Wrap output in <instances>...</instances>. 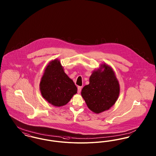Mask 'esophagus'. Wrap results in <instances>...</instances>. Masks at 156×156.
<instances>
[{
  "label": "esophagus",
  "mask_w": 156,
  "mask_h": 156,
  "mask_svg": "<svg viewBox=\"0 0 156 156\" xmlns=\"http://www.w3.org/2000/svg\"><path fill=\"white\" fill-rule=\"evenodd\" d=\"M81 89L82 87H78V94H80V93L81 92Z\"/></svg>",
  "instance_id": "obj_1"
}]
</instances>
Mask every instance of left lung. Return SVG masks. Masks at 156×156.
<instances>
[{
    "instance_id": "left-lung-1",
    "label": "left lung",
    "mask_w": 156,
    "mask_h": 156,
    "mask_svg": "<svg viewBox=\"0 0 156 156\" xmlns=\"http://www.w3.org/2000/svg\"><path fill=\"white\" fill-rule=\"evenodd\" d=\"M120 85L113 68L102 64L89 77V83L81 91V95L89 109L95 113L109 110L116 103Z\"/></svg>"
}]
</instances>
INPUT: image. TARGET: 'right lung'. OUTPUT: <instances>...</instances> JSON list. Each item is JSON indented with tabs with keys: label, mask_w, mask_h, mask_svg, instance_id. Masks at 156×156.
I'll return each mask as SVG.
<instances>
[{
	"label": "right lung",
	"mask_w": 156,
	"mask_h": 156,
	"mask_svg": "<svg viewBox=\"0 0 156 156\" xmlns=\"http://www.w3.org/2000/svg\"><path fill=\"white\" fill-rule=\"evenodd\" d=\"M40 90L42 97L57 107L66 105L77 93L74 82L65 73L58 59L50 61L45 68Z\"/></svg>",
	"instance_id": "obj_1"
}]
</instances>
